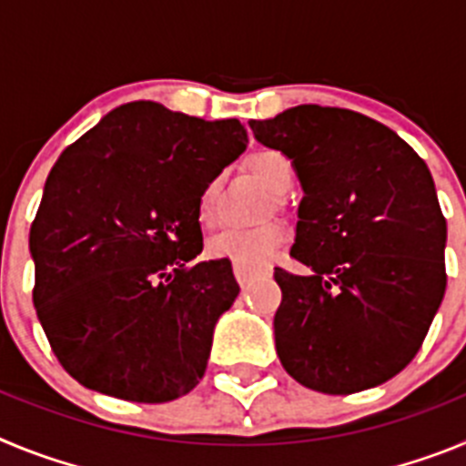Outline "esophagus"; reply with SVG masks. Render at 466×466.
Returning a JSON list of instances; mask_svg holds the SVG:
<instances>
[{"mask_svg": "<svg viewBox=\"0 0 466 466\" xmlns=\"http://www.w3.org/2000/svg\"><path fill=\"white\" fill-rule=\"evenodd\" d=\"M268 266H257V268H252V266H245V263H233V273H236L238 282H240L242 287H247L257 275L268 273Z\"/></svg>", "mask_w": 466, "mask_h": 466, "instance_id": "esophagus-1", "label": "esophagus"}]
</instances>
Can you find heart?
I'll return each mask as SVG.
<instances>
[{
  "label": "heart",
  "instance_id": "b5f03b06",
  "mask_svg": "<svg viewBox=\"0 0 466 466\" xmlns=\"http://www.w3.org/2000/svg\"><path fill=\"white\" fill-rule=\"evenodd\" d=\"M247 167L273 193H284L294 182V167H291L289 158L279 154V151H257V154L247 158ZM217 193H219L217 179H209L203 191H200L198 212H200L203 221H212ZM282 242L284 228L275 221H268V224L249 226V228H224L209 240V254L217 258H230L236 263H245V266H258V263L268 261Z\"/></svg>",
  "mask_w": 466,
  "mask_h": 466
}]
</instances>
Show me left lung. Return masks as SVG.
<instances>
[{
    "label": "left lung",
    "mask_w": 466,
    "mask_h": 466,
    "mask_svg": "<svg viewBox=\"0 0 466 466\" xmlns=\"http://www.w3.org/2000/svg\"><path fill=\"white\" fill-rule=\"evenodd\" d=\"M249 127L303 187L289 254L310 273L275 268L284 371L324 394L382 385L418 355L446 294V219L430 167L350 109L299 105Z\"/></svg>",
    "instance_id": "obj_1"
}]
</instances>
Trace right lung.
Listing matches in <instances>:
<instances>
[{"label": "right lung", "mask_w": 466, "mask_h": 466, "mask_svg": "<svg viewBox=\"0 0 466 466\" xmlns=\"http://www.w3.org/2000/svg\"><path fill=\"white\" fill-rule=\"evenodd\" d=\"M247 149L238 118L158 102L109 111L63 151L30 228L35 299L65 371L95 392L163 403L208 369L217 319L240 294L203 252L198 200Z\"/></svg>", "instance_id": "right-lung-1"}]
</instances>
